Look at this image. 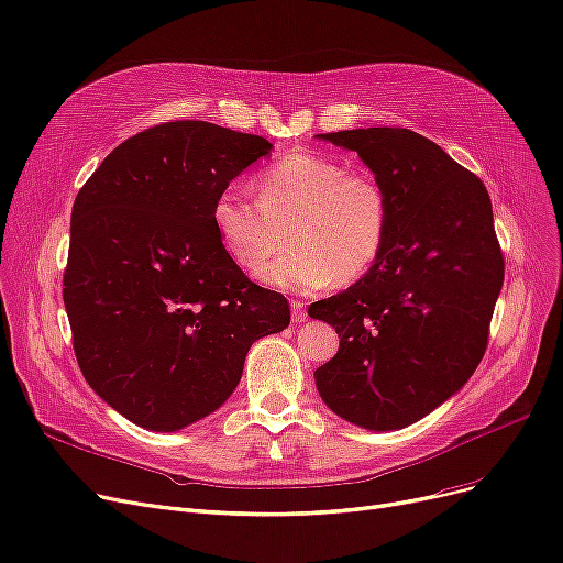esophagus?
<instances>
[{
	"label": "esophagus",
	"instance_id": "obj_1",
	"mask_svg": "<svg viewBox=\"0 0 563 563\" xmlns=\"http://www.w3.org/2000/svg\"><path fill=\"white\" fill-rule=\"evenodd\" d=\"M292 320L303 322L306 320V303L301 299H292Z\"/></svg>",
	"mask_w": 563,
	"mask_h": 563
}]
</instances>
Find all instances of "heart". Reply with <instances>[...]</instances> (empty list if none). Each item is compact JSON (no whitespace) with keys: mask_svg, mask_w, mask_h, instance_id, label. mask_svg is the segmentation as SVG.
Returning a JSON list of instances; mask_svg holds the SVG:
<instances>
[{"mask_svg":"<svg viewBox=\"0 0 563 563\" xmlns=\"http://www.w3.org/2000/svg\"><path fill=\"white\" fill-rule=\"evenodd\" d=\"M212 224L227 255L252 274L289 234L294 247L260 278L289 292H316L349 285L376 264L388 241L390 201L372 173L324 154L289 152L257 175V196L241 183L217 191Z\"/></svg>","mask_w":563,"mask_h":563,"instance_id":"heart-1","label":"heart"}]
</instances>
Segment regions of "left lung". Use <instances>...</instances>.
<instances>
[{
  "mask_svg": "<svg viewBox=\"0 0 563 563\" xmlns=\"http://www.w3.org/2000/svg\"><path fill=\"white\" fill-rule=\"evenodd\" d=\"M318 137L367 163L386 187L390 229L365 276L308 308L341 339L316 386L341 419L397 430L461 390L484 357L505 276L492 198L475 173L409 129Z\"/></svg>",
  "mask_w": 563,
  "mask_h": 563,
  "instance_id": "left-lung-1",
  "label": "left lung"
}]
</instances>
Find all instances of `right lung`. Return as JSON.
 <instances>
[{
  "mask_svg": "<svg viewBox=\"0 0 563 563\" xmlns=\"http://www.w3.org/2000/svg\"><path fill=\"white\" fill-rule=\"evenodd\" d=\"M208 121H168L107 156L71 208L63 278L88 386L125 419L175 432L220 409L252 343L289 324L212 224L217 191L271 152Z\"/></svg>",
  "mask_w": 563,
  "mask_h": 563,
  "instance_id": "right-lung-1",
  "label": "right lung"
}]
</instances>
